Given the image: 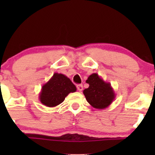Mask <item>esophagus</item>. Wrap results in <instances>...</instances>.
Segmentation results:
<instances>
[{"mask_svg":"<svg viewBox=\"0 0 155 155\" xmlns=\"http://www.w3.org/2000/svg\"><path fill=\"white\" fill-rule=\"evenodd\" d=\"M76 87H77V90H79V92H81L83 90V86L81 84H77L76 85Z\"/></svg>","mask_w":155,"mask_h":155,"instance_id":"34e87169","label":"esophagus"}]
</instances>
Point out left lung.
Instances as JSON below:
<instances>
[{"instance_id": "obj_1", "label": "left lung", "mask_w": 155, "mask_h": 155, "mask_svg": "<svg viewBox=\"0 0 155 155\" xmlns=\"http://www.w3.org/2000/svg\"><path fill=\"white\" fill-rule=\"evenodd\" d=\"M89 87L84 90L86 100L93 108H106L114 100L116 95L109 82L105 81L97 74H92L87 79Z\"/></svg>"}]
</instances>
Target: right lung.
<instances>
[{"label": "right lung", "mask_w": 155, "mask_h": 155, "mask_svg": "<svg viewBox=\"0 0 155 155\" xmlns=\"http://www.w3.org/2000/svg\"><path fill=\"white\" fill-rule=\"evenodd\" d=\"M76 91V86L69 78L64 74L54 73L51 79L42 86L39 100L44 106L55 107L63 103L69 93Z\"/></svg>", "instance_id": "obj_1"}]
</instances>
